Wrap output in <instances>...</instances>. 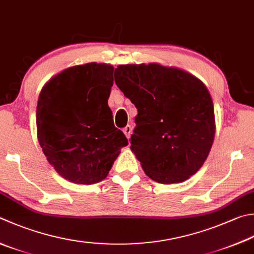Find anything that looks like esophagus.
Returning <instances> with one entry per match:
<instances>
[{
    "label": "esophagus",
    "instance_id": "34e87169",
    "mask_svg": "<svg viewBox=\"0 0 254 254\" xmlns=\"http://www.w3.org/2000/svg\"><path fill=\"white\" fill-rule=\"evenodd\" d=\"M123 131H124V133H125V135H126V137H127V138H129V137H130V135H131L132 128H131V126H130V125H127L125 128L123 129Z\"/></svg>",
    "mask_w": 254,
    "mask_h": 254
}]
</instances>
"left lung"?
Here are the masks:
<instances>
[{
	"instance_id": "1",
	"label": "left lung",
	"mask_w": 254,
	"mask_h": 254,
	"mask_svg": "<svg viewBox=\"0 0 254 254\" xmlns=\"http://www.w3.org/2000/svg\"><path fill=\"white\" fill-rule=\"evenodd\" d=\"M115 83L137 108L130 149L160 184L194 175L211 149L216 125L211 96L193 75L159 64L119 65Z\"/></svg>"
}]
</instances>
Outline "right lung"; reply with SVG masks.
I'll list each match as a JSON object with an SVG mask.
<instances>
[{"instance_id": "1", "label": "right lung", "mask_w": 254, "mask_h": 254, "mask_svg": "<svg viewBox=\"0 0 254 254\" xmlns=\"http://www.w3.org/2000/svg\"><path fill=\"white\" fill-rule=\"evenodd\" d=\"M114 67L89 63L69 67L42 88L37 102V138L47 161L63 178L80 185L105 179L123 147L108 98Z\"/></svg>"}]
</instances>
